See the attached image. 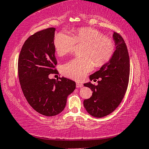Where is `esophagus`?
<instances>
[{"mask_svg": "<svg viewBox=\"0 0 149 149\" xmlns=\"http://www.w3.org/2000/svg\"><path fill=\"white\" fill-rule=\"evenodd\" d=\"M76 87L77 88H81V87H83V84L81 83H79V82H76Z\"/></svg>", "mask_w": 149, "mask_h": 149, "instance_id": "esophagus-1", "label": "esophagus"}]
</instances>
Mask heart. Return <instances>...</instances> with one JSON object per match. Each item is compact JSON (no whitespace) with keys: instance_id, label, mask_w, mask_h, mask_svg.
Instances as JSON below:
<instances>
[{"instance_id":"1","label":"heart","mask_w":149,"mask_h":149,"mask_svg":"<svg viewBox=\"0 0 149 149\" xmlns=\"http://www.w3.org/2000/svg\"><path fill=\"white\" fill-rule=\"evenodd\" d=\"M75 43L83 44V57L75 58L63 65L61 72L65 76L81 80L94 65L101 67L112 57L115 44L110 38L104 36L99 31L92 28H81L73 36L60 32L54 39V47L58 56L70 53Z\"/></svg>"}]
</instances>
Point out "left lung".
<instances>
[{"label":"left lung","mask_w":149,"mask_h":149,"mask_svg":"<svg viewBox=\"0 0 149 149\" xmlns=\"http://www.w3.org/2000/svg\"><path fill=\"white\" fill-rule=\"evenodd\" d=\"M116 51L109 61L90 75L92 81H98V85L91 81L84 84L93 91L88 99L84 100V106L91 116L102 117L111 113L119 105L126 92L130 76V57L123 38L118 33L113 34Z\"/></svg>","instance_id":"obj_1"}]
</instances>
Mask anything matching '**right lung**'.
<instances>
[{"label":"right lung","mask_w":149,"mask_h":149,"mask_svg":"<svg viewBox=\"0 0 149 149\" xmlns=\"http://www.w3.org/2000/svg\"><path fill=\"white\" fill-rule=\"evenodd\" d=\"M55 28H49L30 36L25 42L18 59V75L27 101L38 113L54 116L63 111L67 98L75 88V82L65 77L50 79L57 74L54 53Z\"/></svg>","instance_id":"add662e5"}]
</instances>
